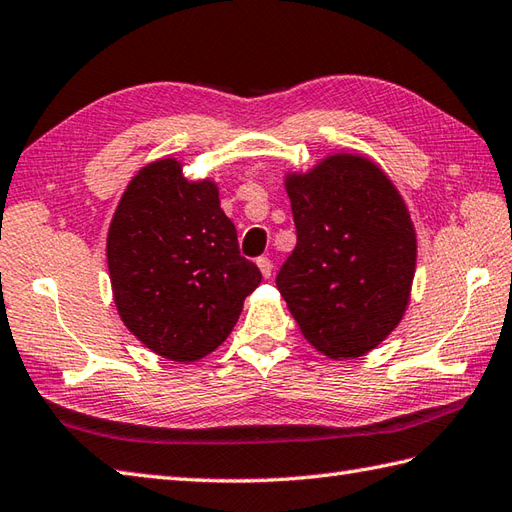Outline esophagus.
<instances>
[{
	"label": "esophagus",
	"instance_id": "34e87169",
	"mask_svg": "<svg viewBox=\"0 0 512 512\" xmlns=\"http://www.w3.org/2000/svg\"><path fill=\"white\" fill-rule=\"evenodd\" d=\"M257 266H259V270H262V275L268 279L270 275H273V262H270L268 257H259L257 259Z\"/></svg>",
	"mask_w": 512,
	"mask_h": 512
}]
</instances>
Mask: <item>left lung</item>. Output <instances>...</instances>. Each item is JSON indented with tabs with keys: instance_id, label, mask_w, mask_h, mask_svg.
<instances>
[{
	"instance_id": "obj_1",
	"label": "left lung",
	"mask_w": 512,
	"mask_h": 512,
	"mask_svg": "<svg viewBox=\"0 0 512 512\" xmlns=\"http://www.w3.org/2000/svg\"><path fill=\"white\" fill-rule=\"evenodd\" d=\"M297 246L277 273L303 336L325 356L356 358L385 341L407 310L416 231L372 160L328 156L286 178Z\"/></svg>"
}]
</instances>
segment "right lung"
<instances>
[{
	"mask_svg": "<svg viewBox=\"0 0 512 512\" xmlns=\"http://www.w3.org/2000/svg\"><path fill=\"white\" fill-rule=\"evenodd\" d=\"M114 303L151 352L191 363L213 352L262 273L239 255L235 224L211 180L156 160L127 184L107 233Z\"/></svg>",
	"mask_w": 512,
	"mask_h": 512,
	"instance_id": "obj_1",
	"label": "right lung"
}]
</instances>
